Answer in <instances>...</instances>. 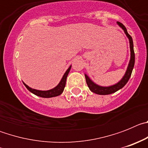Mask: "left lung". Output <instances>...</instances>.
<instances>
[{
	"instance_id": "left-lung-1",
	"label": "left lung",
	"mask_w": 148,
	"mask_h": 148,
	"mask_svg": "<svg viewBox=\"0 0 148 148\" xmlns=\"http://www.w3.org/2000/svg\"><path fill=\"white\" fill-rule=\"evenodd\" d=\"M117 24L124 30L125 35L127 37L128 40H129V43H130V58L129 64H128L126 72H125V75L122 77L121 80L116 84H113V85L108 86V87H104V86H100L97 84H95L92 79L87 75H85L86 82H87V85H88L89 89H90L92 92L96 93L98 95H109V94H112L113 92H116V91H118L119 90L124 87V86L127 83L128 80L130 79V75H131L132 71H133V66H134V64H135V53H134V50H133V42L132 37L128 34L127 29L125 26L123 25L122 23L120 22H117Z\"/></svg>"
}]
</instances>
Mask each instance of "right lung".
I'll return each mask as SVG.
<instances>
[{
    "label": "right lung",
    "mask_w": 148,
    "mask_h": 148,
    "mask_svg": "<svg viewBox=\"0 0 148 148\" xmlns=\"http://www.w3.org/2000/svg\"><path fill=\"white\" fill-rule=\"evenodd\" d=\"M72 65H70V67L68 68L66 71L65 72V73L63 75L61 80L60 81V82L58 83V84L56 87H55L54 88L51 89V90H35V89L31 88V87H29L27 84H26L24 82H23V84L25 85V87H27V90L29 91L32 92V93L35 94V95H38V96H40V97L42 98H52V97H56V96H58V95H61L63 92L64 90L65 85H66V78H67V75L69 74L70 71V69H71Z\"/></svg>",
    "instance_id": "add662e5"
}]
</instances>
